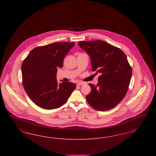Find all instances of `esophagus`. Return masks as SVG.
Returning a JSON list of instances; mask_svg holds the SVG:
<instances>
[{
	"label": "esophagus",
	"instance_id": "1",
	"mask_svg": "<svg viewBox=\"0 0 156 156\" xmlns=\"http://www.w3.org/2000/svg\"><path fill=\"white\" fill-rule=\"evenodd\" d=\"M76 84H77V85H78V86H81V85H82L83 84V83L81 82H78Z\"/></svg>",
	"mask_w": 156,
	"mask_h": 156
}]
</instances>
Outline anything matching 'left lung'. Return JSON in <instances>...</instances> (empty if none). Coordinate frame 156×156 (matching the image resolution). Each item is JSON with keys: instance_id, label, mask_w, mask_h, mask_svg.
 Instances as JSON below:
<instances>
[{"instance_id": "obj_1", "label": "left lung", "mask_w": 156, "mask_h": 156, "mask_svg": "<svg viewBox=\"0 0 156 156\" xmlns=\"http://www.w3.org/2000/svg\"><path fill=\"white\" fill-rule=\"evenodd\" d=\"M78 45L89 55L92 71L101 74L96 86L89 83L87 102L97 111L112 109L125 97L132 77L126 54L104 41H79Z\"/></svg>"}]
</instances>
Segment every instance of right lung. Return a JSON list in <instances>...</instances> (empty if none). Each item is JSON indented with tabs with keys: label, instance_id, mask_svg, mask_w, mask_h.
Masks as SVG:
<instances>
[{
	"label": "right lung",
	"instance_id": "obj_1",
	"mask_svg": "<svg viewBox=\"0 0 156 156\" xmlns=\"http://www.w3.org/2000/svg\"><path fill=\"white\" fill-rule=\"evenodd\" d=\"M75 45L72 43H54L32 50L22 65L23 85L31 100L46 109L58 108L65 104L76 84L58 83L57 73L63 66L67 53Z\"/></svg>",
	"mask_w": 156,
	"mask_h": 156
}]
</instances>
